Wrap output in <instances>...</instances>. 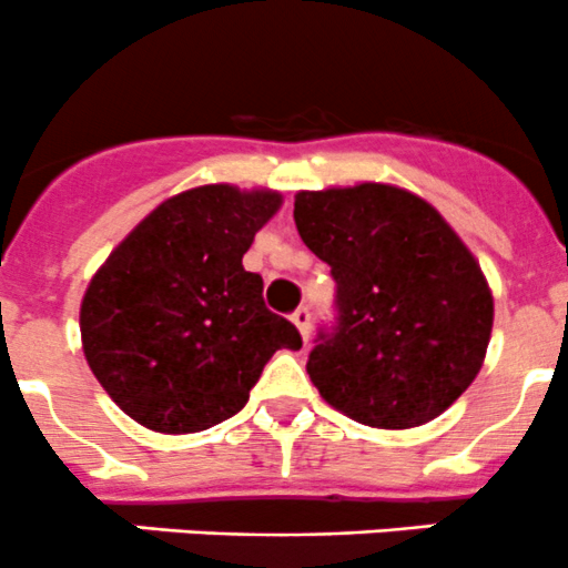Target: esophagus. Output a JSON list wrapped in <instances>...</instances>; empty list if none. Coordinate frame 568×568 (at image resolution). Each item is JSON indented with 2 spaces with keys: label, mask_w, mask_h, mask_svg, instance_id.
Instances as JSON below:
<instances>
[{
  "label": "esophagus",
  "mask_w": 568,
  "mask_h": 568,
  "mask_svg": "<svg viewBox=\"0 0 568 568\" xmlns=\"http://www.w3.org/2000/svg\"><path fill=\"white\" fill-rule=\"evenodd\" d=\"M291 321L296 324V329H300L302 341L307 343V335H311V307H300V311L291 313Z\"/></svg>",
  "instance_id": "34e87169"
}]
</instances>
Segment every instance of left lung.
<instances>
[{"mask_svg":"<svg viewBox=\"0 0 568 568\" xmlns=\"http://www.w3.org/2000/svg\"><path fill=\"white\" fill-rule=\"evenodd\" d=\"M302 242L329 263L337 324L307 374L321 398L374 428H415L473 385L495 300L473 252L434 205L390 183L300 192Z\"/></svg>","mask_w":568,"mask_h":568,"instance_id":"1","label":"left lung"}]
</instances>
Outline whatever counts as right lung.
I'll return each mask as SVG.
<instances>
[{
  "instance_id": "1",
  "label": "right lung",
  "mask_w": 568,
  "mask_h": 568,
  "mask_svg": "<svg viewBox=\"0 0 568 568\" xmlns=\"http://www.w3.org/2000/svg\"><path fill=\"white\" fill-rule=\"evenodd\" d=\"M272 189L209 183L164 200L106 257L79 326L90 371L140 426L194 434L236 415L277 348H302L242 266L277 214Z\"/></svg>"
}]
</instances>
